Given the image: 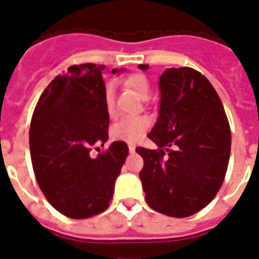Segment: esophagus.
Returning <instances> with one entry per match:
<instances>
[{
  "instance_id": "34e87169",
  "label": "esophagus",
  "mask_w": 259,
  "mask_h": 259,
  "mask_svg": "<svg viewBox=\"0 0 259 259\" xmlns=\"http://www.w3.org/2000/svg\"><path fill=\"white\" fill-rule=\"evenodd\" d=\"M135 144H128V150H130V152H135Z\"/></svg>"
}]
</instances>
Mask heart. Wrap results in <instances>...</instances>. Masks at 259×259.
Segmentation results:
<instances>
[{
  "mask_svg": "<svg viewBox=\"0 0 259 259\" xmlns=\"http://www.w3.org/2000/svg\"><path fill=\"white\" fill-rule=\"evenodd\" d=\"M131 89L135 90V93L143 100H147L151 94V83L148 78L144 74L135 73L128 75L125 79ZM104 98H105V109H107L108 116H113L115 113V88L112 83H108L105 86L104 92ZM148 120L143 116H135V117H124L115 123L111 128V135L115 140H123L128 143H135L144 135L147 131Z\"/></svg>",
  "mask_w": 259,
  "mask_h": 259,
  "instance_id": "b5f03b06",
  "label": "heart"
}]
</instances>
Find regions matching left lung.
<instances>
[{
  "instance_id": "1",
  "label": "left lung",
  "mask_w": 259,
  "mask_h": 259,
  "mask_svg": "<svg viewBox=\"0 0 259 259\" xmlns=\"http://www.w3.org/2000/svg\"><path fill=\"white\" fill-rule=\"evenodd\" d=\"M159 92V116L148 134L158 150L136 148L144 161L139 177L148 206L188 218L208 205L223 184L231 151L230 124L211 82L196 70H165Z\"/></svg>"
}]
</instances>
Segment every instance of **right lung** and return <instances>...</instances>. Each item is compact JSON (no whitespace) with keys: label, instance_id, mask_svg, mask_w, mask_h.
Segmentation results:
<instances>
[{"label":"right lung","instance_id":"add662e5","mask_svg":"<svg viewBox=\"0 0 259 259\" xmlns=\"http://www.w3.org/2000/svg\"><path fill=\"white\" fill-rule=\"evenodd\" d=\"M104 65L70 66L44 89L29 128V150L36 181L48 202L71 219H88L109 206L128 147L113 142L90 157L94 146L108 140ZM121 70L113 69L116 74Z\"/></svg>","mask_w":259,"mask_h":259}]
</instances>
